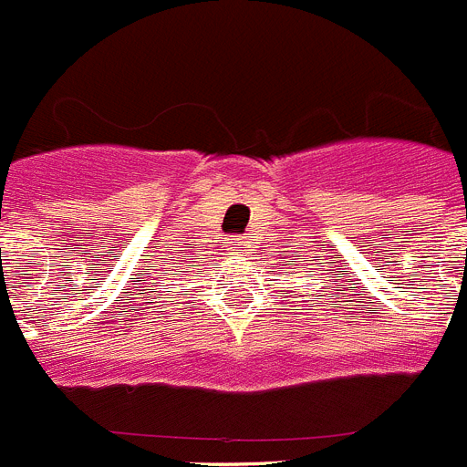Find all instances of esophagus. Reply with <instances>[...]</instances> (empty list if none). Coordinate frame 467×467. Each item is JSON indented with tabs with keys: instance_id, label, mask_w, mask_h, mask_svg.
Here are the masks:
<instances>
[{
	"instance_id": "obj_1",
	"label": "esophagus",
	"mask_w": 467,
	"mask_h": 467,
	"mask_svg": "<svg viewBox=\"0 0 467 467\" xmlns=\"http://www.w3.org/2000/svg\"><path fill=\"white\" fill-rule=\"evenodd\" d=\"M230 251H234V254H242L244 249V242L239 237H230Z\"/></svg>"
}]
</instances>
